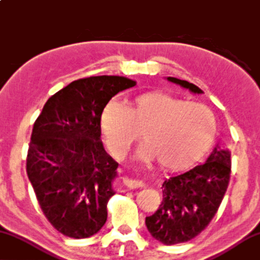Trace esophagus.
<instances>
[{"mask_svg": "<svg viewBox=\"0 0 260 260\" xmlns=\"http://www.w3.org/2000/svg\"><path fill=\"white\" fill-rule=\"evenodd\" d=\"M123 183L126 186L127 188L135 189V188H142L144 183L141 180H136V179H129V178H123Z\"/></svg>", "mask_w": 260, "mask_h": 260, "instance_id": "34e87169", "label": "esophagus"}]
</instances>
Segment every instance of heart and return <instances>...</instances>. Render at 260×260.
Returning a JSON list of instances; mask_svg holds the SVG:
<instances>
[{
    "mask_svg": "<svg viewBox=\"0 0 260 260\" xmlns=\"http://www.w3.org/2000/svg\"><path fill=\"white\" fill-rule=\"evenodd\" d=\"M100 127L115 157H123L141 131L144 144L137 157L158 160L164 169L180 170L198 161L216 134L210 109L169 94L146 93L124 106L111 100L103 107Z\"/></svg>",
    "mask_w": 260,
    "mask_h": 260,
    "instance_id": "1",
    "label": "heart"
}]
</instances>
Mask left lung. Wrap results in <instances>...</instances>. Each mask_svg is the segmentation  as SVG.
<instances>
[{
  "label": "left lung",
  "mask_w": 260,
  "mask_h": 260,
  "mask_svg": "<svg viewBox=\"0 0 260 260\" xmlns=\"http://www.w3.org/2000/svg\"><path fill=\"white\" fill-rule=\"evenodd\" d=\"M167 80L194 94L203 93L185 80L172 77ZM230 169V151L217 144L205 164L166 179L160 206L145 218L151 236L165 245L197 237L217 213L229 185Z\"/></svg>",
  "instance_id": "obj_1"
}]
</instances>
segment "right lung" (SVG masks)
Instances as JSON below:
<instances>
[{
	"mask_svg": "<svg viewBox=\"0 0 260 260\" xmlns=\"http://www.w3.org/2000/svg\"><path fill=\"white\" fill-rule=\"evenodd\" d=\"M134 86L116 75L75 80L36 119L26 173L44 215L67 237L93 236L107 221L118 164L103 147L100 116L111 98Z\"/></svg>",
	"mask_w": 260,
	"mask_h": 260,
	"instance_id": "1",
	"label": "right lung"
}]
</instances>
